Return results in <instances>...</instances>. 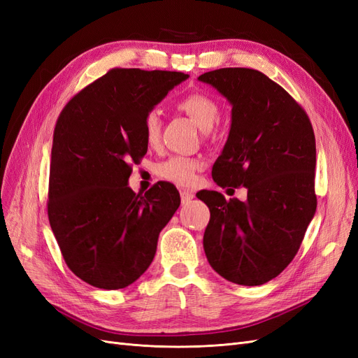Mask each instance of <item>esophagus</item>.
I'll list each match as a JSON object with an SVG mask.
<instances>
[{"label": "esophagus", "mask_w": 358, "mask_h": 358, "mask_svg": "<svg viewBox=\"0 0 358 358\" xmlns=\"http://www.w3.org/2000/svg\"><path fill=\"white\" fill-rule=\"evenodd\" d=\"M194 199V192L188 191V189H182L180 191V200H182V204H187L189 200Z\"/></svg>", "instance_id": "1"}]
</instances>
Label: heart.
<instances>
[{"label":"heart","instance_id":"obj_1","mask_svg":"<svg viewBox=\"0 0 358 358\" xmlns=\"http://www.w3.org/2000/svg\"><path fill=\"white\" fill-rule=\"evenodd\" d=\"M178 109L191 116L203 131H209L220 117V106L210 95L204 92H191L178 101ZM145 143L154 148L161 140V116L157 110H149L142 122ZM201 162L196 158L175 155L162 161L157 167L158 176L180 187H189L196 182Z\"/></svg>","mask_w":358,"mask_h":358}]
</instances>
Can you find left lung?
<instances>
[{
	"label": "left lung",
	"instance_id": "left-lung-1",
	"mask_svg": "<svg viewBox=\"0 0 358 358\" xmlns=\"http://www.w3.org/2000/svg\"><path fill=\"white\" fill-rule=\"evenodd\" d=\"M199 80L233 106L212 178L222 188L248 189L245 201L197 192L210 210L204 252L230 282L263 285L292 262L315 215V134L303 107L262 71L220 69Z\"/></svg>",
	"mask_w": 358,
	"mask_h": 358
}]
</instances>
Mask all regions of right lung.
I'll list each match as a JSON object with an SVG mask.
<instances>
[{
    "mask_svg": "<svg viewBox=\"0 0 358 358\" xmlns=\"http://www.w3.org/2000/svg\"><path fill=\"white\" fill-rule=\"evenodd\" d=\"M188 79L180 71L112 69L66 104L53 131L48 215L64 262L96 288L131 285L152 263L159 231L180 204L173 183L136 194L148 152L145 115Z\"/></svg>",
    "mask_w": 358,
    "mask_h": 358,
    "instance_id": "add662e5",
    "label": "right lung"
}]
</instances>
